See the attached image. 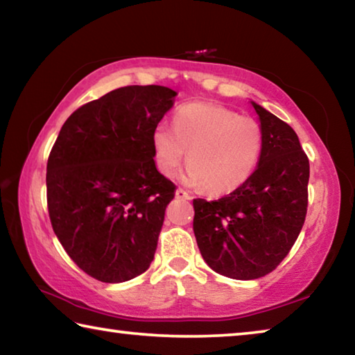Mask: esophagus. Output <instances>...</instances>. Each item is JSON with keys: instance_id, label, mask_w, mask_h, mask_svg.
<instances>
[{"instance_id": "1", "label": "esophagus", "mask_w": 355, "mask_h": 355, "mask_svg": "<svg viewBox=\"0 0 355 355\" xmlns=\"http://www.w3.org/2000/svg\"><path fill=\"white\" fill-rule=\"evenodd\" d=\"M175 198H177V199H182V200H188V199H191V198H189V194L187 193V191L182 189V188H178V189L175 191Z\"/></svg>"}]
</instances>
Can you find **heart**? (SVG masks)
I'll list each match as a JSON object with an SVG mask.
<instances>
[{
  "label": "heart",
  "mask_w": 355,
  "mask_h": 355,
  "mask_svg": "<svg viewBox=\"0 0 355 355\" xmlns=\"http://www.w3.org/2000/svg\"><path fill=\"white\" fill-rule=\"evenodd\" d=\"M155 164L172 177L187 157L183 180L221 196L239 189L261 159L263 136L259 123L213 103H189L173 115V129L157 125L151 134Z\"/></svg>",
  "instance_id": "heart-1"
}]
</instances>
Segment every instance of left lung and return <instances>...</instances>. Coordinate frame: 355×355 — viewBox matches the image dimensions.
Wrapping results in <instances>:
<instances>
[{
	"mask_svg": "<svg viewBox=\"0 0 355 355\" xmlns=\"http://www.w3.org/2000/svg\"><path fill=\"white\" fill-rule=\"evenodd\" d=\"M263 147L257 168L218 200L194 199L193 229L200 254L216 273L256 279L279 266L303 227L309 162L294 129L251 101Z\"/></svg>",
	"mask_w": 355,
	"mask_h": 355,
	"instance_id": "8db88e82",
	"label": "left lung"
}]
</instances>
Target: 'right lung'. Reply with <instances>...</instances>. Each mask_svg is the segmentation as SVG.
I'll use <instances>...</instances> for the list:
<instances>
[{
    "label": "right lung",
    "mask_w": 355,
    "mask_h": 355,
    "mask_svg": "<svg viewBox=\"0 0 355 355\" xmlns=\"http://www.w3.org/2000/svg\"><path fill=\"white\" fill-rule=\"evenodd\" d=\"M177 93L116 88L67 118L47 161V205L64 251L103 283L142 275L175 184L157 172L151 134Z\"/></svg>",
    "instance_id": "obj_1"
}]
</instances>
